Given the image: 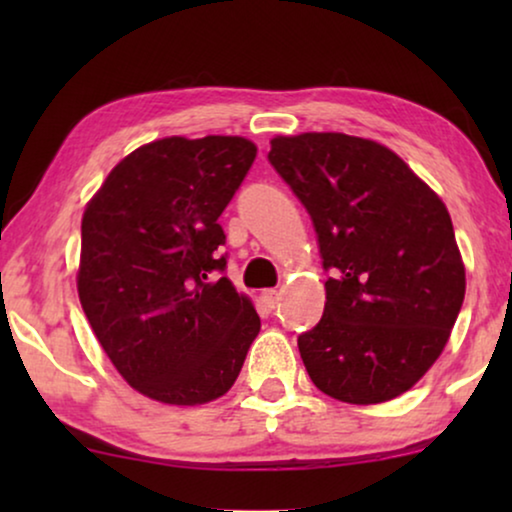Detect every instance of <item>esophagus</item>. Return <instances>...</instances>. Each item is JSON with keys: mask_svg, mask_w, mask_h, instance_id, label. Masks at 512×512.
<instances>
[{"mask_svg": "<svg viewBox=\"0 0 512 512\" xmlns=\"http://www.w3.org/2000/svg\"><path fill=\"white\" fill-rule=\"evenodd\" d=\"M261 298H263V303H265V307H268V310H275L277 303H279V293L275 289L263 291Z\"/></svg>", "mask_w": 512, "mask_h": 512, "instance_id": "34e87169", "label": "esophagus"}]
</instances>
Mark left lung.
Listing matches in <instances>:
<instances>
[{
  "label": "left lung",
  "instance_id": "left-lung-1",
  "mask_svg": "<svg viewBox=\"0 0 512 512\" xmlns=\"http://www.w3.org/2000/svg\"><path fill=\"white\" fill-rule=\"evenodd\" d=\"M268 160L333 272L324 317L298 335L312 382L354 405L401 396L443 352L464 303L443 200L387 146L342 132L275 137Z\"/></svg>",
  "mask_w": 512,
  "mask_h": 512
}]
</instances>
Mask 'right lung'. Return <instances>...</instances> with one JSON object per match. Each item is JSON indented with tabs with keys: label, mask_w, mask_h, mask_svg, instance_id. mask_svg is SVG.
<instances>
[{
	"label": "right lung",
	"mask_w": 512,
	"mask_h": 512,
	"mask_svg": "<svg viewBox=\"0 0 512 512\" xmlns=\"http://www.w3.org/2000/svg\"><path fill=\"white\" fill-rule=\"evenodd\" d=\"M244 137H165L109 172L81 221L79 298L139 394L209 403L240 375L261 317L226 272L219 216L254 165Z\"/></svg>",
	"instance_id": "obj_1"
}]
</instances>
